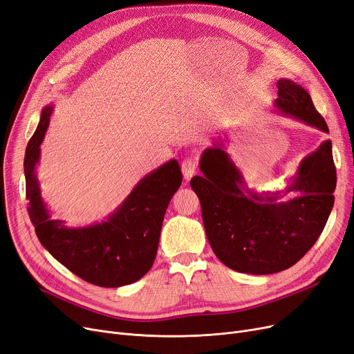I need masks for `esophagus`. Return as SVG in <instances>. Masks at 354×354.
Listing matches in <instances>:
<instances>
[{"label":"esophagus","instance_id":"1","mask_svg":"<svg viewBox=\"0 0 354 354\" xmlns=\"http://www.w3.org/2000/svg\"><path fill=\"white\" fill-rule=\"evenodd\" d=\"M182 174H184L185 179H191L195 174H197V169H198V162L195 159H185L182 162Z\"/></svg>","mask_w":354,"mask_h":354}]
</instances>
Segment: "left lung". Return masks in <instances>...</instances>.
<instances>
[{
    "instance_id": "1",
    "label": "left lung",
    "mask_w": 354,
    "mask_h": 354,
    "mask_svg": "<svg viewBox=\"0 0 354 354\" xmlns=\"http://www.w3.org/2000/svg\"><path fill=\"white\" fill-rule=\"evenodd\" d=\"M277 88V111L328 133L302 86L281 78ZM200 169L204 176L192 178L191 188L201 203L207 239L234 271L263 276L290 268L317 242L333 210L337 172L331 140L305 157L281 192L258 195L248 189L221 142L204 150ZM289 192L298 197L281 202Z\"/></svg>"
}]
</instances>
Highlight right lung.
I'll return each instance as SVG.
<instances>
[{
  "label": "right lung",
  "instance_id": "1",
  "mask_svg": "<svg viewBox=\"0 0 354 354\" xmlns=\"http://www.w3.org/2000/svg\"><path fill=\"white\" fill-rule=\"evenodd\" d=\"M50 113L52 106L42 111L24 154L26 198L37 239L65 268L87 283L121 287L140 280L154 263L166 208L182 184L179 163L169 160L144 176L102 223L67 227L62 220L50 218L35 172Z\"/></svg>",
  "mask_w": 354,
  "mask_h": 354
}]
</instances>
